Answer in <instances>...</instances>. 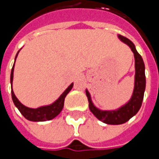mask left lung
<instances>
[{
	"label": "left lung",
	"instance_id": "1",
	"mask_svg": "<svg viewBox=\"0 0 159 159\" xmlns=\"http://www.w3.org/2000/svg\"><path fill=\"white\" fill-rule=\"evenodd\" d=\"M119 39L122 42L125 43L131 48L134 56L135 62V76H134V89L132 95L131 99L115 111H101L93 104L89 92L86 89V95L88 96L89 102V110L99 120L109 125H120L124 124L134 117L140 108L143 100L144 91L146 87V79H145V66L141 55L137 52L134 44L131 40H128L122 35H118Z\"/></svg>",
	"mask_w": 159,
	"mask_h": 159
}]
</instances>
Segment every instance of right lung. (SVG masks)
<instances>
[{"label": "right lung", "instance_id": "obj_1", "mask_svg": "<svg viewBox=\"0 0 159 159\" xmlns=\"http://www.w3.org/2000/svg\"><path fill=\"white\" fill-rule=\"evenodd\" d=\"M19 52V51H18ZM18 52L16 54L15 57V61L16 59V57L18 55ZM15 65V63H14ZM14 65L12 67L11 70V74H10V83L12 85L13 81V72H14ZM73 87V83H71L70 86L65 89L64 93L59 96L57 101H55L53 103L46 106H41L36 109L33 108H28L25 106L24 104H22L20 102L18 101V99L16 97L15 94L13 92V89H11V96H12V100L13 102L16 105V107L18 109V111L21 112V114L28 120L30 121H35V122H39V121H47V120H50L54 119L57 116L59 113L62 111L64 104V98L67 95V94L70 92L71 89Z\"/></svg>", "mask_w": 159, "mask_h": 159}]
</instances>
